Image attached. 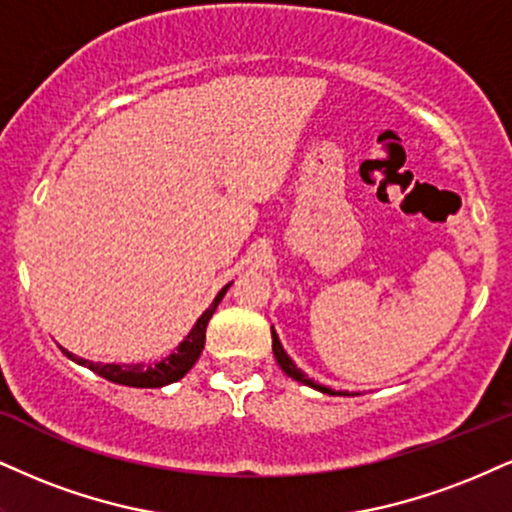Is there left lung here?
Listing matches in <instances>:
<instances>
[{
    "label": "left lung",
    "instance_id": "obj_1",
    "mask_svg": "<svg viewBox=\"0 0 512 512\" xmlns=\"http://www.w3.org/2000/svg\"><path fill=\"white\" fill-rule=\"evenodd\" d=\"M272 350H274L276 362H279V367L283 369V372L288 374V377H293L295 381H303V384L312 386V389H317V391H322V393H329V396H348V393H336V391L326 389V386H319V384H315V381H312V379H307V374H305V372H300V369L295 367V362L291 360V357L286 355V350H283L281 341H279V336H276V331H274V329H272Z\"/></svg>",
    "mask_w": 512,
    "mask_h": 512
}]
</instances>
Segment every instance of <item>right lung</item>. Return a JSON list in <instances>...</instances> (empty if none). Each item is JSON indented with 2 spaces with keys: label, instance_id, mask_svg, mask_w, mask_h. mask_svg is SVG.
Here are the masks:
<instances>
[{
  "label": "right lung",
  "instance_id": "add662e5",
  "mask_svg": "<svg viewBox=\"0 0 512 512\" xmlns=\"http://www.w3.org/2000/svg\"><path fill=\"white\" fill-rule=\"evenodd\" d=\"M229 286L221 288L217 298H214V303L202 312V317L197 319L193 331H190L186 341L178 346L176 353H171L166 360L157 362V365H102V362H88L83 360V357L71 355L69 350H64V353L69 355L71 360H76L78 365L92 369V372L100 374L104 379L114 381V384L133 386V389H159V386H166L171 384V381L183 379L188 369L195 365L197 357L202 353V348H205V331H207L209 317L214 315V310H217V305L221 303V298H224L226 288Z\"/></svg>",
  "mask_w": 512,
  "mask_h": 512
}]
</instances>
